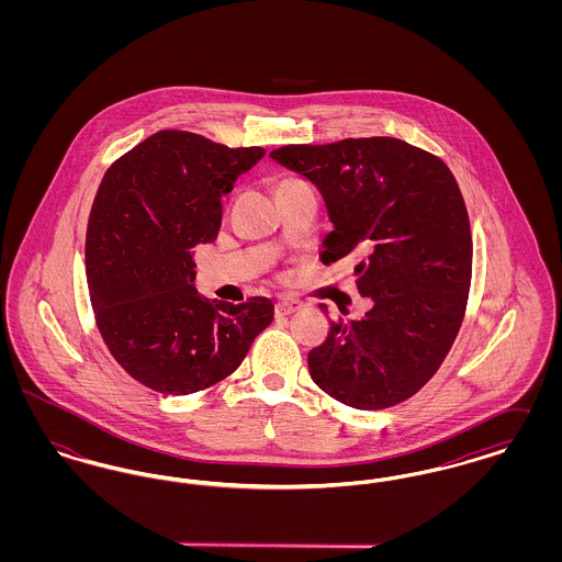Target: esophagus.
<instances>
[{
    "label": "esophagus",
    "instance_id": "1",
    "mask_svg": "<svg viewBox=\"0 0 562 562\" xmlns=\"http://www.w3.org/2000/svg\"><path fill=\"white\" fill-rule=\"evenodd\" d=\"M301 307H303V301H299V299H293V296L280 299V301L276 303V314H278V316H291L294 312H299Z\"/></svg>",
    "mask_w": 562,
    "mask_h": 562
}]
</instances>
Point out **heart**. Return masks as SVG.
<instances>
[{
	"label": "heart",
	"instance_id": "heart-1",
	"mask_svg": "<svg viewBox=\"0 0 562 562\" xmlns=\"http://www.w3.org/2000/svg\"><path fill=\"white\" fill-rule=\"evenodd\" d=\"M299 183H301V181H296V179H284V181H280V183H278V191L294 188V186H299Z\"/></svg>",
	"mask_w": 562,
	"mask_h": 562
}]
</instances>
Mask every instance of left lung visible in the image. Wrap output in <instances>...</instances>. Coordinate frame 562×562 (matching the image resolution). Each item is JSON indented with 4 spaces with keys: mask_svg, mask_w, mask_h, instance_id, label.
I'll list each match as a JSON object with an SVG mask.
<instances>
[{
    "mask_svg": "<svg viewBox=\"0 0 562 562\" xmlns=\"http://www.w3.org/2000/svg\"><path fill=\"white\" fill-rule=\"evenodd\" d=\"M269 156L321 189L333 223L322 263L362 259L356 284L373 301L360 321H330L307 356L314 383L360 411L411 398L453 346L472 282L470 218L453 172L392 136L286 145Z\"/></svg>",
    "mask_w": 562,
    "mask_h": 562,
    "instance_id": "obj_1",
    "label": "left lung"
}]
</instances>
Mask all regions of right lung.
<instances>
[{"instance_id": "1", "label": "right lung", "mask_w": 562, "mask_h": 562, "mask_svg": "<svg viewBox=\"0 0 562 562\" xmlns=\"http://www.w3.org/2000/svg\"><path fill=\"white\" fill-rule=\"evenodd\" d=\"M263 147L160 131L113 161L86 232L94 321L115 362L170 396L206 390L234 373L273 321L268 296L209 301L195 291L193 248L214 241L221 198Z\"/></svg>"}]
</instances>
